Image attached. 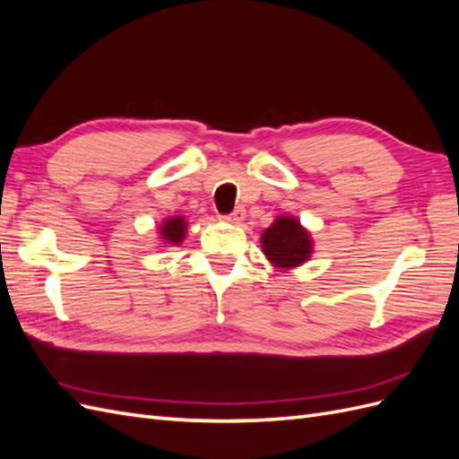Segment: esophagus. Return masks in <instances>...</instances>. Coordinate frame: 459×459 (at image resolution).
<instances>
[{
  "mask_svg": "<svg viewBox=\"0 0 459 459\" xmlns=\"http://www.w3.org/2000/svg\"><path fill=\"white\" fill-rule=\"evenodd\" d=\"M245 218V208H241V206H238L235 208V211L231 212V214H226V216H221V220H226V221H230V224H239V221Z\"/></svg>",
  "mask_w": 459,
  "mask_h": 459,
  "instance_id": "34e87169",
  "label": "esophagus"
}]
</instances>
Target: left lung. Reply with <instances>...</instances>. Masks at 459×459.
Here are the masks:
<instances>
[{
	"instance_id": "obj_1",
	"label": "left lung",
	"mask_w": 459,
	"mask_h": 459,
	"mask_svg": "<svg viewBox=\"0 0 459 459\" xmlns=\"http://www.w3.org/2000/svg\"><path fill=\"white\" fill-rule=\"evenodd\" d=\"M262 248L275 266L293 268L308 260L312 241L300 221L293 216H280L262 233Z\"/></svg>"
}]
</instances>
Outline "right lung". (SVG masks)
Wrapping results in <instances>:
<instances>
[{"instance_id":"obj_1","label":"right lung","mask_w":459,"mask_h":459,"mask_svg":"<svg viewBox=\"0 0 459 459\" xmlns=\"http://www.w3.org/2000/svg\"><path fill=\"white\" fill-rule=\"evenodd\" d=\"M186 220L184 216H174L170 220H166L164 224L160 226V235L166 243H172V245H178L182 243L184 235H186Z\"/></svg>"}]
</instances>
